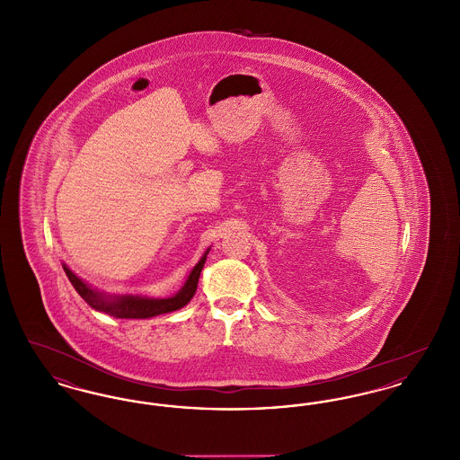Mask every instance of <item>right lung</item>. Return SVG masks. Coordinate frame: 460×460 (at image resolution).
Instances as JSON below:
<instances>
[{
    "instance_id": "right-lung-1",
    "label": "right lung",
    "mask_w": 460,
    "mask_h": 460,
    "mask_svg": "<svg viewBox=\"0 0 460 460\" xmlns=\"http://www.w3.org/2000/svg\"><path fill=\"white\" fill-rule=\"evenodd\" d=\"M208 252H210V246L205 250L201 259L191 269L182 288L175 295L167 296V298H150V296H143V295H107L105 291L93 288L84 279H81L77 274H74L66 263H64V270H66L68 281L75 288V291L94 310L109 314L115 319H150V317L160 315V314H169V312L179 310L193 298V295L197 291L199 272L205 265Z\"/></svg>"
}]
</instances>
